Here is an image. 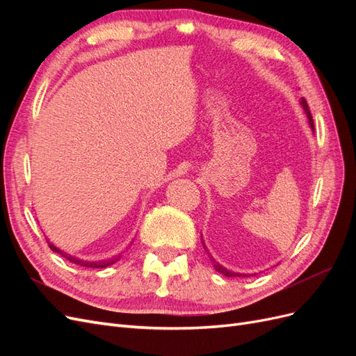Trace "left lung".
Segmentation results:
<instances>
[{
    "label": "left lung",
    "instance_id": "8db88e82",
    "mask_svg": "<svg viewBox=\"0 0 356 356\" xmlns=\"http://www.w3.org/2000/svg\"><path fill=\"white\" fill-rule=\"evenodd\" d=\"M301 106H303V110L306 111V114H307V118H309V123H310V127L314 129V118H312V114H310V110H309V105H307V101L305 99V98H301ZM211 258V257H209ZM213 261V260H212ZM213 267H215V270L217 272H220V273H222L224 276H229V277H236V276H242L241 273H233V272H230V270H227V268H224L222 266H220L218 263H215L213 261ZM243 276H246V275H243Z\"/></svg>",
    "mask_w": 356,
    "mask_h": 356
}]
</instances>
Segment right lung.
<instances>
[{"label":"right lung","mask_w":356,"mask_h":356,"mask_svg":"<svg viewBox=\"0 0 356 356\" xmlns=\"http://www.w3.org/2000/svg\"><path fill=\"white\" fill-rule=\"evenodd\" d=\"M47 243H49V246H50V250H51V251H55V252L60 254V257L67 258L68 261H71V263H74V264L83 266V267H92V268H104V267H108V266L114 264V263L118 260V258H120V255H117V257L108 258V260H104V261H84V260H80V258H75V257H71V255H68V254H65V252H62L60 250H58V248H56L55 245H53V243H50V242H47Z\"/></svg>","instance_id":"1"}]
</instances>
